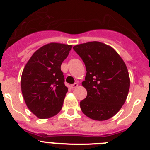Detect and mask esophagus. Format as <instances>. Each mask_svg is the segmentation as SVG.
<instances>
[{
    "mask_svg": "<svg viewBox=\"0 0 150 150\" xmlns=\"http://www.w3.org/2000/svg\"><path fill=\"white\" fill-rule=\"evenodd\" d=\"M77 86H78V83H76V82H75L74 84L71 85V88H76V87H77Z\"/></svg>",
    "mask_w": 150,
    "mask_h": 150,
    "instance_id": "obj_1",
    "label": "esophagus"
}]
</instances>
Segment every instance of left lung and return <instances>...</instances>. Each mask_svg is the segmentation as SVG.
<instances>
[{
    "mask_svg": "<svg viewBox=\"0 0 150 150\" xmlns=\"http://www.w3.org/2000/svg\"><path fill=\"white\" fill-rule=\"evenodd\" d=\"M86 68L87 97L80 102L82 112L91 119L105 120L116 115L128 95L130 79L126 65L112 47L99 42L74 46Z\"/></svg>",
    "mask_w": 150,
    "mask_h": 150,
    "instance_id": "left-lung-1",
    "label": "left lung"
}]
</instances>
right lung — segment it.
I'll use <instances>...</instances> for the list:
<instances>
[{
    "label": "right lung",
    "mask_w": 150,
    "mask_h": 150,
    "mask_svg": "<svg viewBox=\"0 0 150 150\" xmlns=\"http://www.w3.org/2000/svg\"><path fill=\"white\" fill-rule=\"evenodd\" d=\"M72 45L50 43L37 50L24 67L21 91L29 109L40 119L57 115L62 107L68 88L61 64Z\"/></svg>",
    "instance_id": "1"
}]
</instances>
